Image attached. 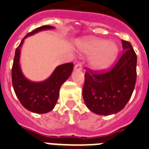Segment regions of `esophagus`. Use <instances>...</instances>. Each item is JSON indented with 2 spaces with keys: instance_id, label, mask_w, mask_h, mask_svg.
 Listing matches in <instances>:
<instances>
[{
  "instance_id": "34e87169",
  "label": "esophagus",
  "mask_w": 149,
  "mask_h": 149,
  "mask_svg": "<svg viewBox=\"0 0 149 149\" xmlns=\"http://www.w3.org/2000/svg\"><path fill=\"white\" fill-rule=\"evenodd\" d=\"M82 70V65L80 63H77L74 66V71H81Z\"/></svg>"
}]
</instances>
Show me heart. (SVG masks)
Here are the masks:
<instances>
[{
    "mask_svg": "<svg viewBox=\"0 0 149 149\" xmlns=\"http://www.w3.org/2000/svg\"><path fill=\"white\" fill-rule=\"evenodd\" d=\"M78 50L82 54L90 55L88 65L94 70H106L117 58L120 47L114 41L87 37L78 44Z\"/></svg>",
    "mask_w": 149,
    "mask_h": 149,
    "instance_id": "b5f03b06",
    "label": "heart"
}]
</instances>
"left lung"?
<instances>
[{"label":"left lung","mask_w":149,"mask_h":149,"mask_svg":"<svg viewBox=\"0 0 149 149\" xmlns=\"http://www.w3.org/2000/svg\"><path fill=\"white\" fill-rule=\"evenodd\" d=\"M124 53L112 70L85 73L83 97L90 111L101 116L116 114L125 107L134 89L137 55L130 43L122 40Z\"/></svg>","instance_id":"left-lung-1"}]
</instances>
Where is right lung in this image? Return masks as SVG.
Instances as JSON below:
<instances>
[{"label":"right lung","mask_w":149,"mask_h":149,"mask_svg":"<svg viewBox=\"0 0 149 149\" xmlns=\"http://www.w3.org/2000/svg\"><path fill=\"white\" fill-rule=\"evenodd\" d=\"M54 26H44L26 34L15 50L11 70V79L15 93L19 102L27 110L34 113L44 114L54 108L59 96V90L70 77L73 70L72 63H65L57 66L51 76L43 81L35 82L27 79L20 65L21 48L24 40L39 32L54 29Z\"/></svg>","instance_id":"obj_1"}]
</instances>
